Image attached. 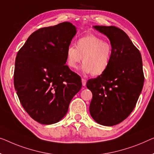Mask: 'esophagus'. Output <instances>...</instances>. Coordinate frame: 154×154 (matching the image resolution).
Returning a JSON list of instances; mask_svg holds the SVG:
<instances>
[{
  "label": "esophagus",
  "mask_w": 154,
  "mask_h": 154,
  "mask_svg": "<svg viewBox=\"0 0 154 154\" xmlns=\"http://www.w3.org/2000/svg\"><path fill=\"white\" fill-rule=\"evenodd\" d=\"M82 85H83L84 86H85L86 85V80L84 79V78H82Z\"/></svg>",
  "instance_id": "1"
}]
</instances>
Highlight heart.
Instances as JSON below:
<instances>
[{
  "label": "heart",
  "mask_w": 154,
  "mask_h": 154,
  "mask_svg": "<svg viewBox=\"0 0 154 154\" xmlns=\"http://www.w3.org/2000/svg\"><path fill=\"white\" fill-rule=\"evenodd\" d=\"M113 48L109 42L93 34L79 38L76 48L70 45L66 51V64L75 69L82 60L80 70L83 73L99 76L106 72L111 62ZM83 59H82V57Z\"/></svg>",
  "instance_id": "heart-1"
}]
</instances>
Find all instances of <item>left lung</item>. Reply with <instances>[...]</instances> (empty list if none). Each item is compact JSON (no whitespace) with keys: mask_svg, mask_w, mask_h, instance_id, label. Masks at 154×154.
<instances>
[{"mask_svg":"<svg viewBox=\"0 0 154 154\" xmlns=\"http://www.w3.org/2000/svg\"><path fill=\"white\" fill-rule=\"evenodd\" d=\"M93 27L109 38L113 54L106 72L87 82L93 93L89 111L98 124L111 127L127 118L136 106L144 81L143 61L139 50L122 29Z\"/></svg>","mask_w":154,"mask_h":154,"instance_id":"1","label":"left lung"}]
</instances>
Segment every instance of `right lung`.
Here are the masks:
<instances>
[{"instance_id":"right-lung-1","label":"right lung","mask_w":154,"mask_h":154,"mask_svg":"<svg viewBox=\"0 0 154 154\" xmlns=\"http://www.w3.org/2000/svg\"><path fill=\"white\" fill-rule=\"evenodd\" d=\"M76 34L69 22L34 32L18 50L14 84L20 102L32 118L43 125L58 122L82 84L66 65V51Z\"/></svg>"}]
</instances>
